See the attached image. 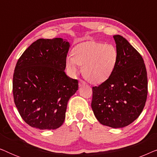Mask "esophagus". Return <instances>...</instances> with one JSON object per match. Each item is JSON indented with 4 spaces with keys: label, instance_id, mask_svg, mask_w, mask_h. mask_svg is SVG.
Here are the masks:
<instances>
[{
    "label": "esophagus",
    "instance_id": "obj_1",
    "mask_svg": "<svg viewBox=\"0 0 157 157\" xmlns=\"http://www.w3.org/2000/svg\"><path fill=\"white\" fill-rule=\"evenodd\" d=\"M78 85H79V86H80V87H82V86H83L86 85V83L83 81L80 80V81H79V82H78Z\"/></svg>",
    "mask_w": 157,
    "mask_h": 157
}]
</instances>
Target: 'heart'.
<instances>
[{
  "mask_svg": "<svg viewBox=\"0 0 157 157\" xmlns=\"http://www.w3.org/2000/svg\"><path fill=\"white\" fill-rule=\"evenodd\" d=\"M68 56L66 65L70 74L78 73V66L82 67L83 77L94 84L101 83L110 78L117 66L119 53L111 44L85 41L76 45Z\"/></svg>",
  "mask_w": 157,
  "mask_h": 157,
  "instance_id": "obj_1",
  "label": "heart"
}]
</instances>
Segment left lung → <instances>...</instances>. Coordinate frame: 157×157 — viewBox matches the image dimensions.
<instances>
[{
  "label": "left lung",
  "instance_id": "obj_1",
  "mask_svg": "<svg viewBox=\"0 0 157 157\" xmlns=\"http://www.w3.org/2000/svg\"><path fill=\"white\" fill-rule=\"evenodd\" d=\"M119 53L108 80L92 88L91 108L102 125L123 128L142 112L148 93L147 74L141 56L126 38L113 36Z\"/></svg>",
  "mask_w": 157,
  "mask_h": 157
}]
</instances>
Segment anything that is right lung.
Segmentation results:
<instances>
[{"label":"right lung","mask_w":157,"mask_h":157,"mask_svg":"<svg viewBox=\"0 0 157 157\" xmlns=\"http://www.w3.org/2000/svg\"><path fill=\"white\" fill-rule=\"evenodd\" d=\"M70 44L61 38H40L17 62L13 78L14 102L31 127L56 129L63 124L69 98L78 89L65 73Z\"/></svg>","instance_id":"obj_1"}]
</instances>
